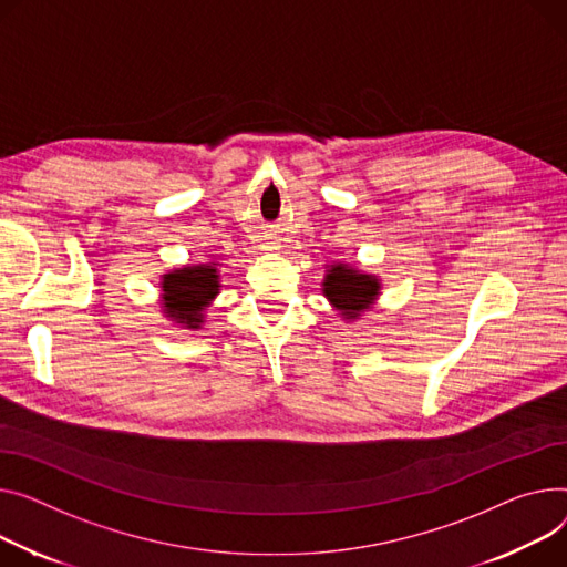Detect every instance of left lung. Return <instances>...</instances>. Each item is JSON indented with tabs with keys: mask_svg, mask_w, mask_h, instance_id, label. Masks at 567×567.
I'll return each instance as SVG.
<instances>
[{
	"mask_svg": "<svg viewBox=\"0 0 567 567\" xmlns=\"http://www.w3.org/2000/svg\"><path fill=\"white\" fill-rule=\"evenodd\" d=\"M375 278L353 271L347 264H337L323 280V293L332 300L337 310H342L347 319H355L360 312L369 308L371 300L379 293Z\"/></svg>",
	"mask_w": 567,
	"mask_h": 567,
	"instance_id": "8db88e82",
	"label": "left lung"
}]
</instances>
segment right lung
Instances as JSON below:
<instances>
[{"label": "right lung", "instance_id": "right-lung-1", "mask_svg": "<svg viewBox=\"0 0 567 567\" xmlns=\"http://www.w3.org/2000/svg\"><path fill=\"white\" fill-rule=\"evenodd\" d=\"M218 271L214 264L184 267L164 278V308L171 319L186 328L203 323V310L218 293Z\"/></svg>", "mask_w": 567, "mask_h": 567}]
</instances>
